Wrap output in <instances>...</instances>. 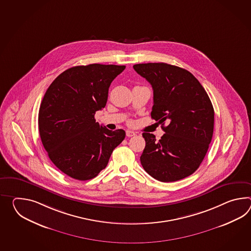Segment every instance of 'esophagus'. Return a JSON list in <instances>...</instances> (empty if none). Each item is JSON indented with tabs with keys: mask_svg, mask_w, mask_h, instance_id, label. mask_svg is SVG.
I'll return each instance as SVG.
<instances>
[{
	"mask_svg": "<svg viewBox=\"0 0 251 251\" xmlns=\"http://www.w3.org/2000/svg\"><path fill=\"white\" fill-rule=\"evenodd\" d=\"M126 135H127V137L130 138V137H133V136H135L136 133H135L134 131H131V130H127V131H126Z\"/></svg>",
	"mask_w": 251,
	"mask_h": 251,
	"instance_id": "34e87169",
	"label": "esophagus"
}]
</instances>
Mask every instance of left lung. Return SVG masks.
Listing matches in <instances>:
<instances>
[{"mask_svg": "<svg viewBox=\"0 0 251 251\" xmlns=\"http://www.w3.org/2000/svg\"><path fill=\"white\" fill-rule=\"evenodd\" d=\"M151 84V118L162 124L159 140L144 132L140 162L146 172L161 182L189 176L200 167L212 141L214 110L206 91L187 70L166 63L134 65ZM165 121L169 125L163 126Z\"/></svg>", "mask_w": 251, "mask_h": 251, "instance_id": "1", "label": "left lung"}]
</instances>
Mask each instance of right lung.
<instances>
[{"label":"right lung","instance_id":"1","mask_svg":"<svg viewBox=\"0 0 251 251\" xmlns=\"http://www.w3.org/2000/svg\"><path fill=\"white\" fill-rule=\"evenodd\" d=\"M125 66L92 64L68 68L52 82L39 112L40 139L51 161L76 180L94 178L105 168L123 129L106 128L95 119L109 87Z\"/></svg>","mask_w":251,"mask_h":251}]
</instances>
